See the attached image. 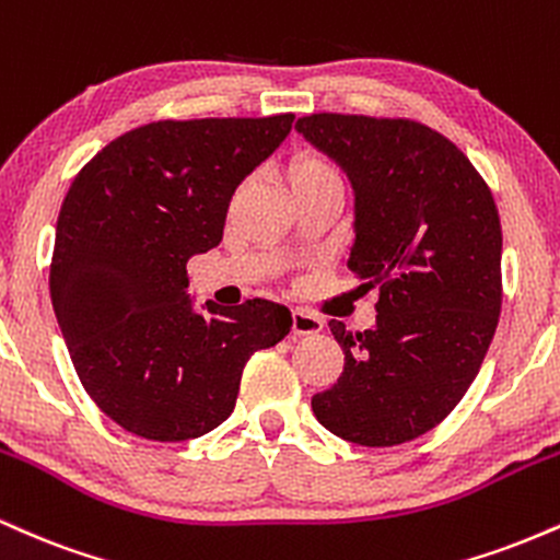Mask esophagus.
Returning <instances> with one entry per match:
<instances>
[{"mask_svg":"<svg viewBox=\"0 0 560 560\" xmlns=\"http://www.w3.org/2000/svg\"><path fill=\"white\" fill-rule=\"evenodd\" d=\"M324 329V320L307 311H292V331L298 337H305V334H318Z\"/></svg>","mask_w":560,"mask_h":560,"instance_id":"obj_1","label":"esophagus"}]
</instances>
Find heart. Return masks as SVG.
I'll use <instances>...</instances> for the list:
<instances>
[{"instance_id":"heart-1","label":"heart","mask_w":560,"mask_h":560,"mask_svg":"<svg viewBox=\"0 0 560 560\" xmlns=\"http://www.w3.org/2000/svg\"><path fill=\"white\" fill-rule=\"evenodd\" d=\"M289 184H305V182H329V178H342L339 168L329 158L318 155V152H302L289 163Z\"/></svg>"}]
</instances>
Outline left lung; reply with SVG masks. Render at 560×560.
<instances>
[{"mask_svg":"<svg viewBox=\"0 0 560 560\" xmlns=\"http://www.w3.org/2000/svg\"><path fill=\"white\" fill-rule=\"evenodd\" d=\"M298 131L355 189L347 268L378 289L376 324L347 331L313 413L331 434L392 447L445 421L477 378L503 305V229L490 186L458 147L410 118L313 113Z\"/></svg>","mask_w":560,"mask_h":560,"instance_id":"8db88e82","label":"left lung"}]
</instances>
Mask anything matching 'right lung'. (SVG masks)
<instances>
[{
  "label": "right lung",
  "instance_id": "1",
  "mask_svg": "<svg viewBox=\"0 0 560 560\" xmlns=\"http://www.w3.org/2000/svg\"><path fill=\"white\" fill-rule=\"evenodd\" d=\"M292 120H155L102 147L70 184L49 292L83 389L126 432L155 442L213 432L249 355L292 329L276 302H205L202 316L186 294V262L221 244L236 186Z\"/></svg>",
  "mask_w": 560,
  "mask_h": 560
}]
</instances>
